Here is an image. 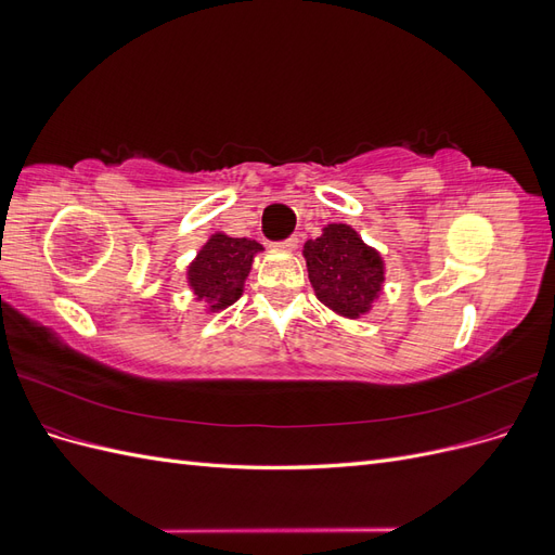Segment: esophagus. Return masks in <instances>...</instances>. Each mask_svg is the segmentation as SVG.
Returning <instances> with one entry per match:
<instances>
[{
    "label": "esophagus",
    "instance_id": "esophagus-1",
    "mask_svg": "<svg viewBox=\"0 0 555 555\" xmlns=\"http://www.w3.org/2000/svg\"><path fill=\"white\" fill-rule=\"evenodd\" d=\"M296 245H298V238H296V236H289V238H284V241H278V243H275L278 249H287V251L296 249Z\"/></svg>",
    "mask_w": 555,
    "mask_h": 555
}]
</instances>
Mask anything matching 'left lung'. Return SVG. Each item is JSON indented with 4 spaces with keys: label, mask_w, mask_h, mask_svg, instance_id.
Wrapping results in <instances>:
<instances>
[{
    "label": "left lung",
    "mask_w": 555,
    "mask_h": 555,
    "mask_svg": "<svg viewBox=\"0 0 555 555\" xmlns=\"http://www.w3.org/2000/svg\"><path fill=\"white\" fill-rule=\"evenodd\" d=\"M308 275L317 298L345 317L371 310L384 282V263L357 231L347 224H328L324 233L306 243Z\"/></svg>",
    "instance_id": "8db88e82"
}]
</instances>
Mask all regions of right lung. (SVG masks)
<instances>
[{
	"mask_svg": "<svg viewBox=\"0 0 555 555\" xmlns=\"http://www.w3.org/2000/svg\"><path fill=\"white\" fill-rule=\"evenodd\" d=\"M261 245L249 238H229L224 233L215 236L198 251L190 266V284L198 300L210 310H222L236 304L243 294V282Z\"/></svg>",
	"mask_w": 555,
	"mask_h": 555,
	"instance_id": "1",
	"label": "right lung"
}]
</instances>
